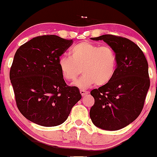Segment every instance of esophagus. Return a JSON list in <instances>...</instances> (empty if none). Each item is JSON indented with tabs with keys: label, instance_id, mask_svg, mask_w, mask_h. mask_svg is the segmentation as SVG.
<instances>
[{
	"label": "esophagus",
	"instance_id": "1",
	"mask_svg": "<svg viewBox=\"0 0 157 157\" xmlns=\"http://www.w3.org/2000/svg\"><path fill=\"white\" fill-rule=\"evenodd\" d=\"M80 93L82 96H86V95H87L88 93H89V92H88V91L84 90H80Z\"/></svg>",
	"mask_w": 157,
	"mask_h": 157
}]
</instances>
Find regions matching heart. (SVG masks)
Returning <instances> with one entry per match:
<instances>
[{"label": "heart", "instance_id": "1", "mask_svg": "<svg viewBox=\"0 0 157 157\" xmlns=\"http://www.w3.org/2000/svg\"><path fill=\"white\" fill-rule=\"evenodd\" d=\"M62 76L67 81H75L81 73L82 78L74 83L84 89L96 84L105 85L115 75L117 67L116 52L110 46H101L89 41H82L70 50V57L62 56L59 60Z\"/></svg>", "mask_w": 157, "mask_h": 157}]
</instances>
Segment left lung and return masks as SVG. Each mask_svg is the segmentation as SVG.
<instances>
[{"instance_id":"left-lung-1","label":"left lung","mask_w":157,"mask_h":157,"mask_svg":"<svg viewBox=\"0 0 157 157\" xmlns=\"http://www.w3.org/2000/svg\"><path fill=\"white\" fill-rule=\"evenodd\" d=\"M91 39L103 40L113 49L117 67L110 82L91 90L95 102L90 117L98 128L117 131L133 122L143 109L150 87L148 64L142 50L128 38L103 35Z\"/></svg>"}]
</instances>
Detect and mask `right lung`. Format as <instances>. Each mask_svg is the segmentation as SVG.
<instances>
[{
  "instance_id": "add662e5",
  "label": "right lung",
  "mask_w": 157,
  "mask_h": 157,
  "mask_svg": "<svg viewBox=\"0 0 157 157\" xmlns=\"http://www.w3.org/2000/svg\"><path fill=\"white\" fill-rule=\"evenodd\" d=\"M54 35L33 38L17 49L10 78L21 113L39 125L53 127L67 119L82 98L77 87L68 86L60 71V56L72 45Z\"/></svg>"
}]
</instances>
